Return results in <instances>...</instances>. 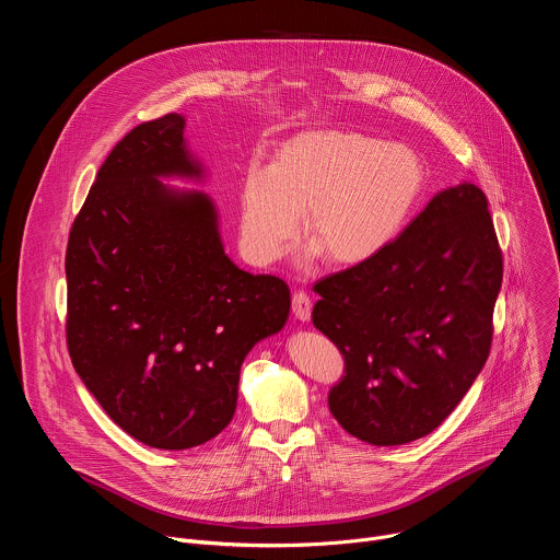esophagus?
I'll list each match as a JSON object with an SVG mask.
<instances>
[{
	"instance_id": "34e87169",
	"label": "esophagus",
	"mask_w": 560,
	"mask_h": 560,
	"mask_svg": "<svg viewBox=\"0 0 560 560\" xmlns=\"http://www.w3.org/2000/svg\"><path fill=\"white\" fill-rule=\"evenodd\" d=\"M292 314L299 318V322H310L312 316V299L307 292H294L292 294Z\"/></svg>"
}]
</instances>
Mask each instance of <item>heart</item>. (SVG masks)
Here are the masks:
<instances>
[{
    "mask_svg": "<svg viewBox=\"0 0 560 560\" xmlns=\"http://www.w3.org/2000/svg\"><path fill=\"white\" fill-rule=\"evenodd\" d=\"M425 188L421 156L352 130H307L283 141L270 168L246 171L242 242L255 264L277 261L299 234L328 264L378 257L415 212Z\"/></svg>",
    "mask_w": 560,
    "mask_h": 560,
    "instance_id": "heart-1",
    "label": "heart"
}]
</instances>
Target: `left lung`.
Segmentation results:
<instances>
[{"instance_id":"left-lung-1","label":"left lung","mask_w":560,"mask_h":560,"mask_svg":"<svg viewBox=\"0 0 560 560\" xmlns=\"http://www.w3.org/2000/svg\"><path fill=\"white\" fill-rule=\"evenodd\" d=\"M503 255L474 184L439 192L374 259L314 285L312 324L343 354L328 406L370 445H404L460 404L492 346Z\"/></svg>"}]
</instances>
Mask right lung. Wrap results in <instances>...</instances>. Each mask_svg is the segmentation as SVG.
<instances>
[{
    "label": "right lung",
    "mask_w": 560,
    "mask_h": 560,
    "mask_svg": "<svg viewBox=\"0 0 560 560\" xmlns=\"http://www.w3.org/2000/svg\"><path fill=\"white\" fill-rule=\"evenodd\" d=\"M177 113L106 156L66 248V343L77 374L132 439L188 450L236 408L238 372L290 314V288L223 253L217 208L162 177L201 179Z\"/></svg>",
    "instance_id": "obj_1"
}]
</instances>
